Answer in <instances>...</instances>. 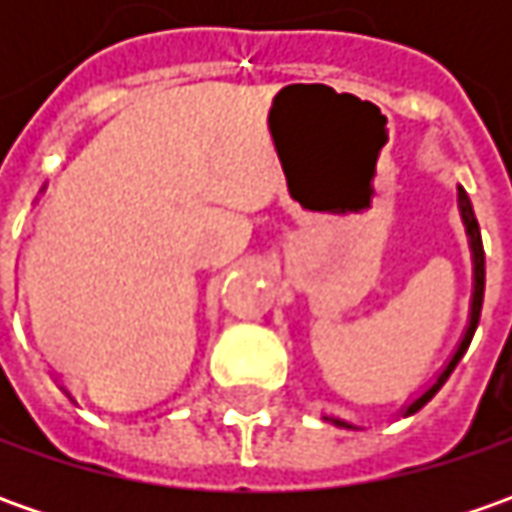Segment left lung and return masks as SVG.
Instances as JSON below:
<instances>
[{
  "mask_svg": "<svg viewBox=\"0 0 512 512\" xmlns=\"http://www.w3.org/2000/svg\"><path fill=\"white\" fill-rule=\"evenodd\" d=\"M459 210H462V222L464 230H467V242H470V253H473V302H470V322H467V330H464L462 342L456 347V353L450 356V362L444 364L442 373L436 376V382L430 384L427 390H424L419 399H413V402L404 407V416H413L416 410H422L424 404L430 402L439 390H442V384L447 382V376L456 370V364L464 356V350L470 347V339H473V333H476V327H479V316H482V302H484V247H482V233H479V222H476V213H473V205H470V199H467V193H464V187H459ZM336 424H344V427H350L342 419H333Z\"/></svg>",
  "mask_w": 512,
  "mask_h": 512,
  "instance_id": "1",
  "label": "left lung"
}]
</instances>
